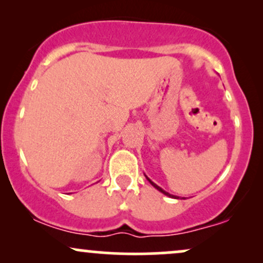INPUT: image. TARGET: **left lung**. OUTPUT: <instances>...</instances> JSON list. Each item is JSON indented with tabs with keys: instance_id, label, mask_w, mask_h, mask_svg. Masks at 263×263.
<instances>
[{
	"instance_id": "1",
	"label": "left lung",
	"mask_w": 263,
	"mask_h": 263,
	"mask_svg": "<svg viewBox=\"0 0 263 263\" xmlns=\"http://www.w3.org/2000/svg\"><path fill=\"white\" fill-rule=\"evenodd\" d=\"M146 178H147V180H148V182H149L151 184H152V185L155 186V188H156L157 190H159V192L163 193V194H164V195H167V197H171V198H174V199H179V197H176V195H172V194H170V193H168V192H165V190H163V189L161 188V186H158V185H157V184L153 183L152 180H151L148 177H146Z\"/></svg>"
}]
</instances>
